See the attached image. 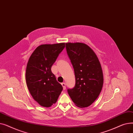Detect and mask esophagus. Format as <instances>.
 <instances>
[{
  "instance_id": "34e87169",
  "label": "esophagus",
  "mask_w": 133,
  "mask_h": 133,
  "mask_svg": "<svg viewBox=\"0 0 133 133\" xmlns=\"http://www.w3.org/2000/svg\"><path fill=\"white\" fill-rule=\"evenodd\" d=\"M61 85L63 87V89H64V90H65L66 89V83L65 82H62L61 83Z\"/></svg>"
}]
</instances>
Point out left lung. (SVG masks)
Listing matches in <instances>:
<instances>
[{
  "instance_id": "obj_1",
  "label": "left lung",
  "mask_w": 133,
  "mask_h": 133,
  "mask_svg": "<svg viewBox=\"0 0 133 133\" xmlns=\"http://www.w3.org/2000/svg\"><path fill=\"white\" fill-rule=\"evenodd\" d=\"M66 51L73 66L75 84L67 92L76 106L87 107L99 96L103 78L99 60L88 45L81 43L66 44Z\"/></svg>"
}]
</instances>
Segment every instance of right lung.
I'll list each match as a JSON object with an SVG mask.
<instances>
[{
  "instance_id": "add662e5",
  "label": "right lung",
  "mask_w": 133,
  "mask_h": 133,
  "mask_svg": "<svg viewBox=\"0 0 133 133\" xmlns=\"http://www.w3.org/2000/svg\"><path fill=\"white\" fill-rule=\"evenodd\" d=\"M65 47V43L40 45L27 62L26 81L28 89L33 98L43 107H50L57 102L63 89L51 67Z\"/></svg>"
}]
</instances>
